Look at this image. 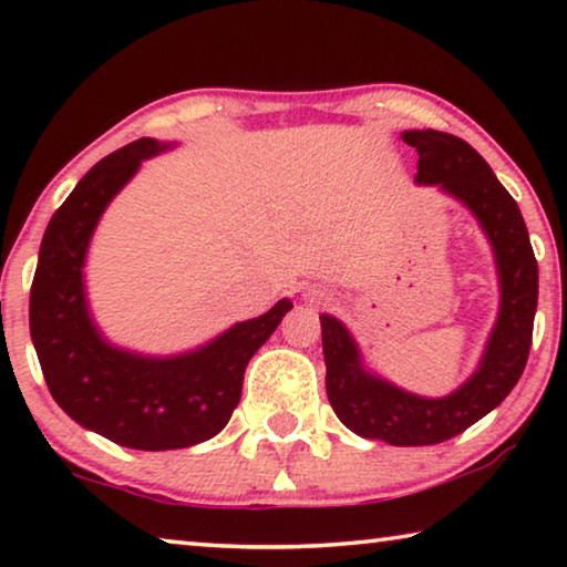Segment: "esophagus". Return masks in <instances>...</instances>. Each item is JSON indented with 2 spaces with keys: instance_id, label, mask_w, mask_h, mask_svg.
<instances>
[{
  "instance_id": "obj_1",
  "label": "esophagus",
  "mask_w": 567,
  "mask_h": 567,
  "mask_svg": "<svg viewBox=\"0 0 567 567\" xmlns=\"http://www.w3.org/2000/svg\"><path fill=\"white\" fill-rule=\"evenodd\" d=\"M305 300L307 302H328L330 300V292L328 290H322V287H318V285H312V287H307V290H305Z\"/></svg>"
}]
</instances>
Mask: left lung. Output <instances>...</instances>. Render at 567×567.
<instances>
[{"instance_id": "left-lung-1", "label": "left lung", "mask_w": 567, "mask_h": 567, "mask_svg": "<svg viewBox=\"0 0 567 567\" xmlns=\"http://www.w3.org/2000/svg\"><path fill=\"white\" fill-rule=\"evenodd\" d=\"M402 140L420 155L417 185L437 187L475 215L491 239L501 280V310L477 370L445 398L415 395L370 372L350 330L332 315H320L324 388L334 415L360 437L415 447L460 435L520 380L533 342L537 262L520 207L465 140L437 130H408Z\"/></svg>"}]
</instances>
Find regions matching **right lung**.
Returning <instances> with one entry per match:
<instances>
[{
	"instance_id": "add662e5",
	"label": "right lung",
	"mask_w": 567,
	"mask_h": 567,
	"mask_svg": "<svg viewBox=\"0 0 567 567\" xmlns=\"http://www.w3.org/2000/svg\"><path fill=\"white\" fill-rule=\"evenodd\" d=\"M172 147L142 137L76 182L47 225L30 292L32 342L56 405L92 433L152 453L205 443L227 425L249 358L292 310L285 297L270 312L233 324L203 348L167 358L117 348L100 332L84 292L92 235L142 159Z\"/></svg>"
}]
</instances>
